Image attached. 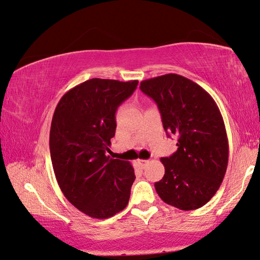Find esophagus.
Returning <instances> with one entry per match:
<instances>
[{
	"label": "esophagus",
	"mask_w": 260,
	"mask_h": 260,
	"mask_svg": "<svg viewBox=\"0 0 260 260\" xmlns=\"http://www.w3.org/2000/svg\"><path fill=\"white\" fill-rule=\"evenodd\" d=\"M139 163H140V164L142 165V167H143V168H144L146 164H148V163H150V161H148V159H139Z\"/></svg>",
	"instance_id": "1"
}]
</instances>
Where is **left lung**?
I'll use <instances>...</instances> for the list:
<instances>
[{"label":"left lung","mask_w":260,"mask_h":260,"mask_svg":"<svg viewBox=\"0 0 260 260\" xmlns=\"http://www.w3.org/2000/svg\"><path fill=\"white\" fill-rule=\"evenodd\" d=\"M140 88L157 104L168 136L179 137L176 152L161 158L165 173L154 184L158 197L184 211L203 207L219 190L228 167L219 107L201 86L176 74L143 80Z\"/></svg>","instance_id":"1"}]
</instances>
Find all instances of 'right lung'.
<instances>
[{"instance_id": "obj_1", "label": "right lung", "mask_w": 260, "mask_h": 260, "mask_svg": "<svg viewBox=\"0 0 260 260\" xmlns=\"http://www.w3.org/2000/svg\"><path fill=\"white\" fill-rule=\"evenodd\" d=\"M137 84L92 78L66 92L54 110L49 139L54 175L67 200L90 218H110L128 203L134 169L106 152L116 110Z\"/></svg>"}]
</instances>
